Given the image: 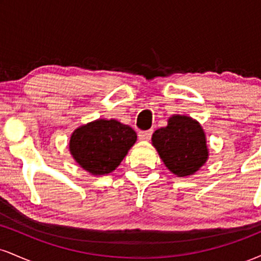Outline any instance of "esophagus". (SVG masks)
I'll list each match as a JSON object with an SVG mask.
<instances>
[{"label":"esophagus","instance_id":"obj_1","mask_svg":"<svg viewBox=\"0 0 261 261\" xmlns=\"http://www.w3.org/2000/svg\"><path fill=\"white\" fill-rule=\"evenodd\" d=\"M152 136V131L148 130V131H140L139 133V139L141 141H148L151 139Z\"/></svg>","mask_w":261,"mask_h":261}]
</instances>
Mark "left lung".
Returning <instances> with one entry per match:
<instances>
[{"instance_id": "1", "label": "left lung", "mask_w": 261, "mask_h": 261, "mask_svg": "<svg viewBox=\"0 0 261 261\" xmlns=\"http://www.w3.org/2000/svg\"><path fill=\"white\" fill-rule=\"evenodd\" d=\"M152 145L167 168L178 176L194 174L208 158L201 125L185 115H173L166 127L155 130Z\"/></svg>"}]
</instances>
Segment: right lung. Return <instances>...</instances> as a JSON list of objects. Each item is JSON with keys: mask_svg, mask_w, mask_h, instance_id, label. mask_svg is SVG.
<instances>
[{"mask_svg": "<svg viewBox=\"0 0 261 261\" xmlns=\"http://www.w3.org/2000/svg\"><path fill=\"white\" fill-rule=\"evenodd\" d=\"M136 139V133L128 125L114 119H98L73 131L70 152L91 174H109L119 167Z\"/></svg>", "mask_w": 261, "mask_h": 261, "instance_id": "right-lung-1", "label": "right lung"}]
</instances>
